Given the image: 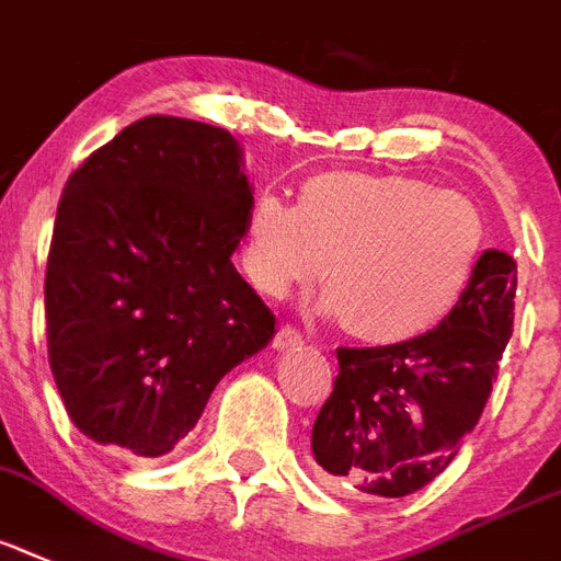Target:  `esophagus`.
<instances>
[{
    "label": "esophagus",
    "mask_w": 561,
    "mask_h": 561,
    "mask_svg": "<svg viewBox=\"0 0 561 561\" xmlns=\"http://www.w3.org/2000/svg\"><path fill=\"white\" fill-rule=\"evenodd\" d=\"M300 344H304V335H300L295 327H280V330H277L275 350H280V353H284V350H295V346H300Z\"/></svg>",
    "instance_id": "obj_1"
}]
</instances>
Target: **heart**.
<instances>
[{
  "label": "heart",
  "instance_id": "heart-1",
  "mask_svg": "<svg viewBox=\"0 0 561 561\" xmlns=\"http://www.w3.org/2000/svg\"><path fill=\"white\" fill-rule=\"evenodd\" d=\"M488 247L470 197L410 174L335 169L300 183L298 206L257 194L243 272L270 298L321 275V312L369 344H401L447 318Z\"/></svg>",
  "mask_w": 561,
  "mask_h": 561
}]
</instances>
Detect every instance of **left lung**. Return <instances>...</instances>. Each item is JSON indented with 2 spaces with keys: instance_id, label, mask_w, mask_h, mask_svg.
Wrapping results in <instances>:
<instances>
[{
  "instance_id": "left-lung-1",
  "label": "left lung",
  "mask_w": 561,
  "mask_h": 561,
  "mask_svg": "<svg viewBox=\"0 0 561 561\" xmlns=\"http://www.w3.org/2000/svg\"><path fill=\"white\" fill-rule=\"evenodd\" d=\"M516 261L488 249L436 330L390 346H341L332 396L312 427L321 479L401 499L436 479L479 424L513 335Z\"/></svg>"
}]
</instances>
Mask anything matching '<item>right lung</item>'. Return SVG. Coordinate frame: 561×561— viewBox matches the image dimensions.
I'll return each instance as SVG.
<instances>
[{"label":"right lung","mask_w":561,"mask_h":561,"mask_svg":"<svg viewBox=\"0 0 561 561\" xmlns=\"http://www.w3.org/2000/svg\"><path fill=\"white\" fill-rule=\"evenodd\" d=\"M252 186L226 128L142 117L62 188L45 270L48 360L73 427L123 458L174 450L217 381L270 344L238 275Z\"/></svg>","instance_id":"right-lung-1"}]
</instances>
